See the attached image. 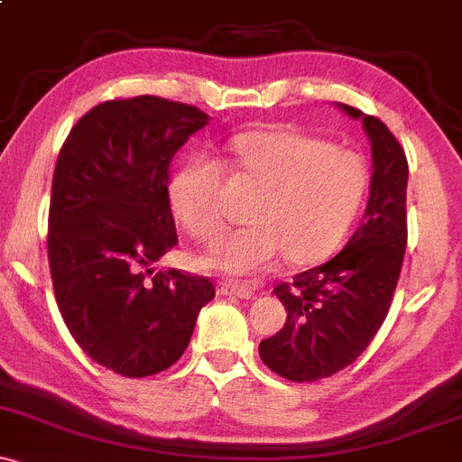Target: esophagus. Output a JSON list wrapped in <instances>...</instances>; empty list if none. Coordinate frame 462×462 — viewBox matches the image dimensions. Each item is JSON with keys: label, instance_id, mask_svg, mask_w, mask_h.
I'll return each mask as SVG.
<instances>
[{"label": "esophagus", "instance_id": "34e87169", "mask_svg": "<svg viewBox=\"0 0 462 462\" xmlns=\"http://www.w3.org/2000/svg\"><path fill=\"white\" fill-rule=\"evenodd\" d=\"M218 292L226 296H239V299H252L254 290L245 283H235V281H221L218 283Z\"/></svg>", "mask_w": 462, "mask_h": 462}]
</instances>
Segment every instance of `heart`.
<instances>
[{"instance_id": "1", "label": "heart", "mask_w": 462, "mask_h": 462, "mask_svg": "<svg viewBox=\"0 0 462 462\" xmlns=\"http://www.w3.org/2000/svg\"><path fill=\"white\" fill-rule=\"evenodd\" d=\"M232 152L261 194L247 210L252 226L212 245L203 265L245 276L270 268L283 252L290 263L310 265L338 250L370 190L363 154L292 128L239 134ZM223 172L215 157L194 154L170 186L174 215L201 241L226 227L218 203Z\"/></svg>"}]
</instances>
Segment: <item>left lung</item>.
<instances>
[{
	"label": "left lung",
	"instance_id": "1",
	"mask_svg": "<svg viewBox=\"0 0 462 462\" xmlns=\"http://www.w3.org/2000/svg\"><path fill=\"white\" fill-rule=\"evenodd\" d=\"M361 119L372 145L370 201L361 226L328 263L279 283L274 294L288 320L261 341V361L294 383L328 378L356 361L390 312L407 245V159L376 116L337 104Z\"/></svg>",
	"mask_w": 462,
	"mask_h": 462
}]
</instances>
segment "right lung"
<instances>
[{"instance_id":"right-lung-1","label":"right lung","mask_w":462,"mask_h":462,"mask_svg":"<svg viewBox=\"0 0 462 462\" xmlns=\"http://www.w3.org/2000/svg\"><path fill=\"white\" fill-rule=\"evenodd\" d=\"M197 106L142 95L95 106L72 125L52 174L48 263L77 346L121 376L168 370L215 285L157 272L177 241L170 162L208 124Z\"/></svg>"}]
</instances>
